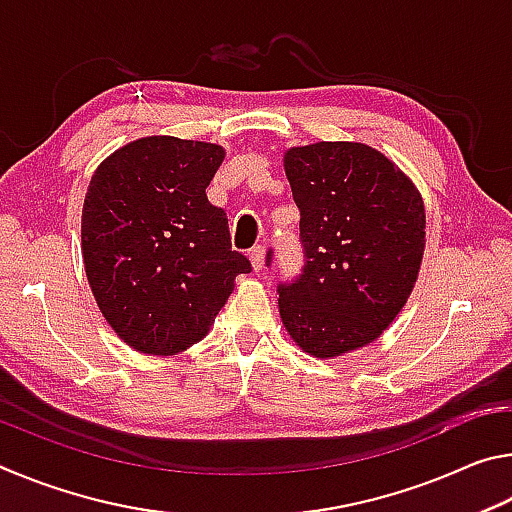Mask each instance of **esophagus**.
<instances>
[{
  "label": "esophagus",
  "mask_w": 512,
  "mask_h": 512,
  "mask_svg": "<svg viewBox=\"0 0 512 512\" xmlns=\"http://www.w3.org/2000/svg\"><path fill=\"white\" fill-rule=\"evenodd\" d=\"M266 262V248L264 246H255L250 250V264H253L255 271H262Z\"/></svg>",
  "instance_id": "34e87169"
}]
</instances>
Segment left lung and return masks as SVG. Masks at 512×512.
Here are the masks:
<instances>
[{
  "label": "left lung",
  "mask_w": 512,
  "mask_h": 512,
  "mask_svg": "<svg viewBox=\"0 0 512 512\" xmlns=\"http://www.w3.org/2000/svg\"><path fill=\"white\" fill-rule=\"evenodd\" d=\"M284 171L305 266L277 287L282 323L311 357H341L377 341L409 300L424 255L422 196L361 142L293 146Z\"/></svg>",
  "instance_id": "obj_1"
}]
</instances>
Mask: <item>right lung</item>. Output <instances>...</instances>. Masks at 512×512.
Masks as SVG:
<instances>
[{"label":"right lung","mask_w":512,"mask_h":512,"mask_svg":"<svg viewBox=\"0 0 512 512\" xmlns=\"http://www.w3.org/2000/svg\"><path fill=\"white\" fill-rule=\"evenodd\" d=\"M223 146L151 135L103 160L83 203L81 250L94 300L133 350L169 357L210 332L235 277L228 219L205 189Z\"/></svg>","instance_id":"add662e5"}]
</instances>
